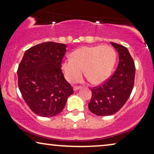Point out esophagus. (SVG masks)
Here are the masks:
<instances>
[{"label":"esophagus","instance_id":"obj_1","mask_svg":"<svg viewBox=\"0 0 154 154\" xmlns=\"http://www.w3.org/2000/svg\"><path fill=\"white\" fill-rule=\"evenodd\" d=\"M81 89V87H78V86H75V87H73V90L74 91H78V90H79Z\"/></svg>","mask_w":154,"mask_h":154}]
</instances>
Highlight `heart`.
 I'll use <instances>...</instances> for the list:
<instances>
[{"label":"heart","instance_id":"heart-1","mask_svg":"<svg viewBox=\"0 0 154 154\" xmlns=\"http://www.w3.org/2000/svg\"><path fill=\"white\" fill-rule=\"evenodd\" d=\"M116 57L115 50L111 46H83L72 52L71 59L63 61L61 67L70 83L80 81L84 71L92 84L98 85L111 75Z\"/></svg>","mask_w":154,"mask_h":154}]
</instances>
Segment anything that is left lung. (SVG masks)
<instances>
[{"instance_id":"left-lung-1","label":"left lung","mask_w":154,"mask_h":154,"mask_svg":"<svg viewBox=\"0 0 154 154\" xmlns=\"http://www.w3.org/2000/svg\"><path fill=\"white\" fill-rule=\"evenodd\" d=\"M119 53L116 71L104 85L92 88L88 109L100 116L114 114L121 109L131 94L134 86L135 66L128 48L110 43Z\"/></svg>"}]
</instances>
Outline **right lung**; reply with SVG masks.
Here are the masks:
<instances>
[{"label": "right lung", "instance_id": "obj_1", "mask_svg": "<svg viewBox=\"0 0 154 154\" xmlns=\"http://www.w3.org/2000/svg\"><path fill=\"white\" fill-rule=\"evenodd\" d=\"M66 52V44L46 42L27 50L19 65V89L31 110L40 116L59 114L73 93L61 70Z\"/></svg>", "mask_w": 154, "mask_h": 154}]
</instances>
